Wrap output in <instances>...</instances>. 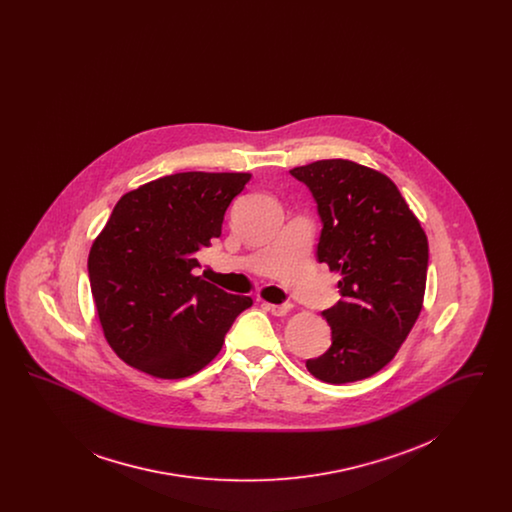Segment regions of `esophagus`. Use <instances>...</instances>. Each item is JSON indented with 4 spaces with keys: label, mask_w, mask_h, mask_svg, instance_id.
Masks as SVG:
<instances>
[{
    "label": "esophagus",
    "mask_w": 512,
    "mask_h": 512,
    "mask_svg": "<svg viewBox=\"0 0 512 512\" xmlns=\"http://www.w3.org/2000/svg\"><path fill=\"white\" fill-rule=\"evenodd\" d=\"M265 305V309L270 311L274 317H284V315H288L290 311L293 309L292 303H282V305H274V303H263Z\"/></svg>",
    "instance_id": "34e87169"
}]
</instances>
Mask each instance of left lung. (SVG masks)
<instances>
[{"label":"left lung","instance_id":"8db88e82","mask_svg":"<svg viewBox=\"0 0 512 512\" xmlns=\"http://www.w3.org/2000/svg\"><path fill=\"white\" fill-rule=\"evenodd\" d=\"M290 172L317 201L318 261L341 274L340 301L322 311L332 345L307 370L328 384L365 380L395 357L422 311L428 238L382 172L347 159Z\"/></svg>","mask_w":512,"mask_h":512}]
</instances>
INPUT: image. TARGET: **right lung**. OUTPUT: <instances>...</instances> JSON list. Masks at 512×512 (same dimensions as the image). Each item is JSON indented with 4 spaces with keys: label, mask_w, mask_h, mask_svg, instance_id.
<instances>
[{
    "label": "right lung",
    "mask_w": 512,
    "mask_h": 512,
    "mask_svg": "<svg viewBox=\"0 0 512 512\" xmlns=\"http://www.w3.org/2000/svg\"><path fill=\"white\" fill-rule=\"evenodd\" d=\"M249 172H178L122 195L88 257L99 324L126 365L178 380L209 365L251 297L195 276Z\"/></svg>",
    "instance_id": "obj_1"
}]
</instances>
